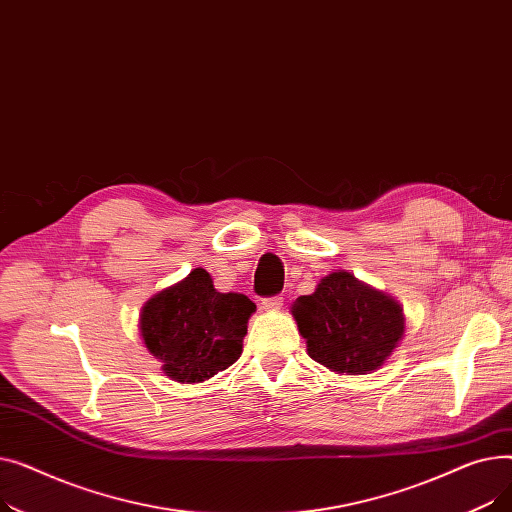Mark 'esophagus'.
<instances>
[{
  "label": "esophagus",
  "mask_w": 512,
  "mask_h": 512,
  "mask_svg": "<svg viewBox=\"0 0 512 512\" xmlns=\"http://www.w3.org/2000/svg\"><path fill=\"white\" fill-rule=\"evenodd\" d=\"M282 305H284L282 297H270V299H263L261 301V307L265 311H278V309H282Z\"/></svg>",
  "instance_id": "34e87169"
}]
</instances>
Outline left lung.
<instances>
[{"mask_svg": "<svg viewBox=\"0 0 512 512\" xmlns=\"http://www.w3.org/2000/svg\"><path fill=\"white\" fill-rule=\"evenodd\" d=\"M313 361L346 375L380 369L405 334L402 307L344 270L321 278L292 305Z\"/></svg>", "mask_w": 512, "mask_h": 512, "instance_id": "1", "label": "left lung"}]
</instances>
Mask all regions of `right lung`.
Wrapping results in <instances>:
<instances>
[{
	"instance_id": "add662e5",
	"label": "right lung",
	"mask_w": 512,
	"mask_h": 512,
	"mask_svg": "<svg viewBox=\"0 0 512 512\" xmlns=\"http://www.w3.org/2000/svg\"><path fill=\"white\" fill-rule=\"evenodd\" d=\"M255 303L238 292H218L197 267L159 290L141 309V336L168 378L199 384L228 369L242 353Z\"/></svg>"
}]
</instances>
